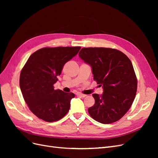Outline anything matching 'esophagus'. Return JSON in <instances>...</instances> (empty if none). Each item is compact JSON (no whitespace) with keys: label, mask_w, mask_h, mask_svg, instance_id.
<instances>
[{"label":"esophagus","mask_w":158,"mask_h":158,"mask_svg":"<svg viewBox=\"0 0 158 158\" xmlns=\"http://www.w3.org/2000/svg\"><path fill=\"white\" fill-rule=\"evenodd\" d=\"M76 95H77L78 96H80V97H81V98H85V96H86V95L82 94H81V93H78Z\"/></svg>","instance_id":"34e87169"}]
</instances>
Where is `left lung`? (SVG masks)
Instances as JSON below:
<instances>
[{
  "mask_svg": "<svg viewBox=\"0 0 158 158\" xmlns=\"http://www.w3.org/2000/svg\"><path fill=\"white\" fill-rule=\"evenodd\" d=\"M78 55L92 67L94 80L103 89L102 95L92 94L90 116L103 124L118 121L136 96L137 79L131 61L121 51L104 47L82 48Z\"/></svg>",
  "mask_w": 158,
  "mask_h": 158,
  "instance_id": "1",
  "label": "left lung"
}]
</instances>
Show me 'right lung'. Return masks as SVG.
Masks as SVG:
<instances>
[{
    "label": "right lung",
    "instance_id": "1",
    "mask_svg": "<svg viewBox=\"0 0 158 158\" xmlns=\"http://www.w3.org/2000/svg\"><path fill=\"white\" fill-rule=\"evenodd\" d=\"M80 47H45L29 57L22 69L20 87L30 111L38 118L54 122L68 113L73 93L55 89L63 66L78 54Z\"/></svg>",
    "mask_w": 158,
    "mask_h": 158
}]
</instances>
